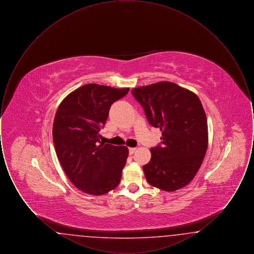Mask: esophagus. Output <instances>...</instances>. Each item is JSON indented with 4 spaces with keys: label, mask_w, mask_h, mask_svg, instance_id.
I'll return each mask as SVG.
<instances>
[{
    "label": "esophagus",
    "mask_w": 254,
    "mask_h": 254,
    "mask_svg": "<svg viewBox=\"0 0 254 254\" xmlns=\"http://www.w3.org/2000/svg\"><path fill=\"white\" fill-rule=\"evenodd\" d=\"M135 151H136V147H129V148H128V152H129L130 155H132Z\"/></svg>",
    "instance_id": "34e87169"
}]
</instances>
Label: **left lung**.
Listing matches in <instances>:
<instances>
[{"instance_id": "left-lung-1", "label": "left lung", "mask_w": 254, "mask_h": 254, "mask_svg": "<svg viewBox=\"0 0 254 254\" xmlns=\"http://www.w3.org/2000/svg\"><path fill=\"white\" fill-rule=\"evenodd\" d=\"M146 119L162 131V142L151 147L150 161L143 167L149 185L165 191L187 186L200 169L207 148V123L201 101L174 83L133 88Z\"/></svg>"}]
</instances>
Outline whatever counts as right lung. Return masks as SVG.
Instances as JSON below:
<instances>
[{
  "label": "right lung",
  "instance_id": "1",
  "mask_svg": "<svg viewBox=\"0 0 254 254\" xmlns=\"http://www.w3.org/2000/svg\"><path fill=\"white\" fill-rule=\"evenodd\" d=\"M128 90L88 84L68 94L57 109L52 129L57 157L68 179L85 193H108L120 183L128 149L101 142L100 130L111 105Z\"/></svg>",
  "mask_w": 254,
  "mask_h": 254
}]
</instances>
